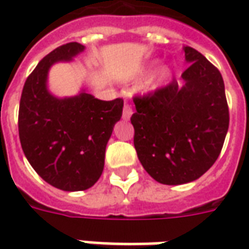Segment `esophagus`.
<instances>
[{
  "mask_svg": "<svg viewBox=\"0 0 249 249\" xmlns=\"http://www.w3.org/2000/svg\"><path fill=\"white\" fill-rule=\"evenodd\" d=\"M132 113H133V110H132V108H130V105L125 104L124 109H123V119L129 120L130 116H132Z\"/></svg>",
  "mask_w": 249,
  "mask_h": 249,
  "instance_id": "34e87169",
  "label": "esophagus"
}]
</instances>
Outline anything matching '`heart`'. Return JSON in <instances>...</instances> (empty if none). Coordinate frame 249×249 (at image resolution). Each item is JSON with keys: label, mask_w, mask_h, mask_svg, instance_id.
I'll list each match as a JSON object with an SVG mask.
<instances>
[{"label": "heart", "mask_w": 249, "mask_h": 249, "mask_svg": "<svg viewBox=\"0 0 249 249\" xmlns=\"http://www.w3.org/2000/svg\"><path fill=\"white\" fill-rule=\"evenodd\" d=\"M152 65L148 66V69ZM148 69H145L144 71H146ZM171 78H172V68L167 65V64H161V65L157 66L149 76L146 77L142 88H144V90L146 93H155L157 90H160L161 88L165 87L168 82L171 81Z\"/></svg>", "instance_id": "1"}]
</instances>
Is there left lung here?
<instances>
[{"label": "left lung", "mask_w": 249, "mask_h": 249, "mask_svg": "<svg viewBox=\"0 0 249 249\" xmlns=\"http://www.w3.org/2000/svg\"><path fill=\"white\" fill-rule=\"evenodd\" d=\"M189 64L183 82L135 97L136 152L156 181L180 185L197 180L217 160L230 125L223 77L205 57L184 46Z\"/></svg>", "instance_id": "obj_1"}]
</instances>
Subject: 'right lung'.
Segmentation results:
<instances>
[{"label":"right lung","instance_id":"obj_1","mask_svg":"<svg viewBox=\"0 0 249 249\" xmlns=\"http://www.w3.org/2000/svg\"><path fill=\"white\" fill-rule=\"evenodd\" d=\"M85 46L69 42L46 54L25 81L18 112V133L25 156L36 172L54 188L74 192L94 185L104 171L105 148L124 101H103L85 89L73 97H56L48 73L69 62Z\"/></svg>","mask_w":249,"mask_h":249}]
</instances>
